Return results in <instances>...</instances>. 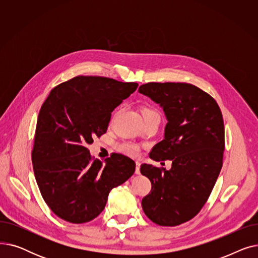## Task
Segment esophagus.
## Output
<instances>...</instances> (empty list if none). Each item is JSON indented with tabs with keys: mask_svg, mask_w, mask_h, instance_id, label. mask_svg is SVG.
<instances>
[{
	"mask_svg": "<svg viewBox=\"0 0 258 258\" xmlns=\"http://www.w3.org/2000/svg\"><path fill=\"white\" fill-rule=\"evenodd\" d=\"M135 172H136L137 174L140 173V162H136V170H135Z\"/></svg>",
	"mask_w": 258,
	"mask_h": 258,
	"instance_id": "34e87169",
	"label": "esophagus"
}]
</instances>
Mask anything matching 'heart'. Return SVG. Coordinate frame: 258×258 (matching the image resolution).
<instances>
[{"label":"heart","instance_id":"1","mask_svg":"<svg viewBox=\"0 0 258 258\" xmlns=\"http://www.w3.org/2000/svg\"><path fill=\"white\" fill-rule=\"evenodd\" d=\"M141 113L142 116H146L150 114H158L157 110L150 105H145L141 108ZM119 151L122 152L123 154L131 156V157H136L139 154V146L135 143L132 142H123L119 145Z\"/></svg>","mask_w":258,"mask_h":258}]
</instances>
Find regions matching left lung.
<instances>
[{
  "label": "left lung",
  "instance_id": "left-lung-1",
  "mask_svg": "<svg viewBox=\"0 0 258 258\" xmlns=\"http://www.w3.org/2000/svg\"><path fill=\"white\" fill-rule=\"evenodd\" d=\"M139 92L159 103L167 124L150 158L171 160L169 170L142 164L152 190L142 199L146 216L160 226L190 221L207 202L223 165L225 128L221 108L209 94L185 83H148Z\"/></svg>",
  "mask_w": 258,
  "mask_h": 258
}]
</instances>
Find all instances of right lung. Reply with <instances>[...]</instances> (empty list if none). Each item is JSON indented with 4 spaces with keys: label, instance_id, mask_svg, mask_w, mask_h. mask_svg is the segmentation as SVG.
Wrapping results in <instances>:
<instances>
[{
    "label": "right lung",
    "instance_id": "1",
    "mask_svg": "<svg viewBox=\"0 0 258 258\" xmlns=\"http://www.w3.org/2000/svg\"><path fill=\"white\" fill-rule=\"evenodd\" d=\"M137 83L101 76H76L52 89L37 118L32 164L39 191L58 218L73 224L94 220L114 187L130 179L135 162L121 154L104 164L88 144L105 134L111 113Z\"/></svg>",
    "mask_w": 258,
    "mask_h": 258
}]
</instances>
